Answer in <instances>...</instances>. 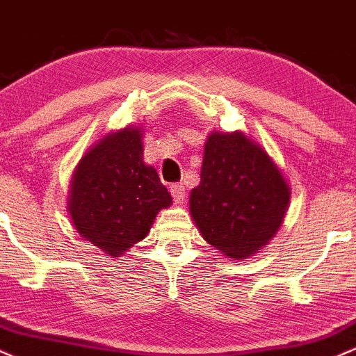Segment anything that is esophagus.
Wrapping results in <instances>:
<instances>
[{
    "mask_svg": "<svg viewBox=\"0 0 356 356\" xmlns=\"http://www.w3.org/2000/svg\"><path fill=\"white\" fill-rule=\"evenodd\" d=\"M170 191L175 203H183V200H185V186H183L181 183H173V185L170 186Z\"/></svg>",
    "mask_w": 356,
    "mask_h": 356,
    "instance_id": "1",
    "label": "esophagus"
}]
</instances>
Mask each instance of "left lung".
<instances>
[{"label": "left lung", "instance_id": "left-lung-1", "mask_svg": "<svg viewBox=\"0 0 356 356\" xmlns=\"http://www.w3.org/2000/svg\"><path fill=\"white\" fill-rule=\"evenodd\" d=\"M291 186L269 153L243 131L209 134L190 215L202 237L242 261L273 241L284 222Z\"/></svg>", "mask_w": 356, "mask_h": 356}]
</instances>
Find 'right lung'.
Returning a JSON list of instances; mask_svg holds the SVG:
<instances>
[{
	"label": "right lung",
	"instance_id": "1",
	"mask_svg": "<svg viewBox=\"0 0 356 356\" xmlns=\"http://www.w3.org/2000/svg\"><path fill=\"white\" fill-rule=\"evenodd\" d=\"M145 129L111 131L86 151L70 179L69 210L75 232L118 259L149 234L171 195L143 159Z\"/></svg>",
	"mask_w": 356,
	"mask_h": 356
}]
</instances>
